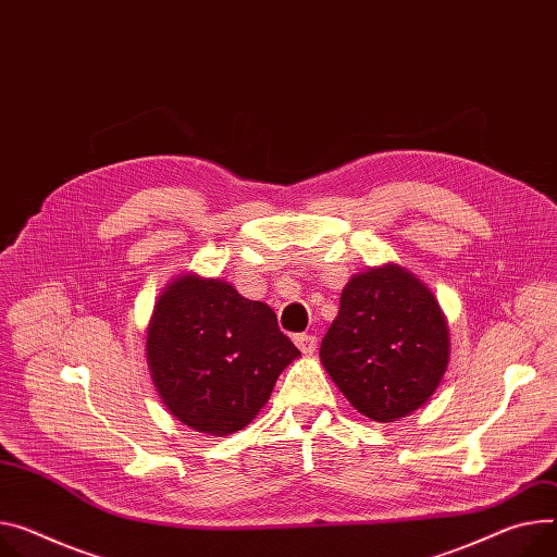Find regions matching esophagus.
I'll list each match as a JSON object with an SVG mask.
<instances>
[{
  "mask_svg": "<svg viewBox=\"0 0 557 557\" xmlns=\"http://www.w3.org/2000/svg\"><path fill=\"white\" fill-rule=\"evenodd\" d=\"M294 344L304 355H314V350H317V336H312V334H298V336H294Z\"/></svg>",
  "mask_w": 557,
  "mask_h": 557,
  "instance_id": "1",
  "label": "esophagus"
}]
</instances>
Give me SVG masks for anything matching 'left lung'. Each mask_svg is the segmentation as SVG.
<instances>
[{"label": "left lung", "instance_id": "left-lung-1", "mask_svg": "<svg viewBox=\"0 0 557 557\" xmlns=\"http://www.w3.org/2000/svg\"><path fill=\"white\" fill-rule=\"evenodd\" d=\"M355 410L388 423L431 399L450 359L446 317L433 289L386 263L355 274L319 350Z\"/></svg>", "mask_w": 557, "mask_h": 557}]
</instances>
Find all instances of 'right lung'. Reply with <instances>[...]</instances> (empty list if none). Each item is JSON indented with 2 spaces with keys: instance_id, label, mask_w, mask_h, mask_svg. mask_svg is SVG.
<instances>
[{
  "instance_id": "right-lung-1",
  "label": "right lung",
  "mask_w": 557,
  "mask_h": 557,
  "mask_svg": "<svg viewBox=\"0 0 557 557\" xmlns=\"http://www.w3.org/2000/svg\"><path fill=\"white\" fill-rule=\"evenodd\" d=\"M298 357L268 304L196 272L160 292L147 327V363L160 401L211 437L243 431Z\"/></svg>"
}]
</instances>
